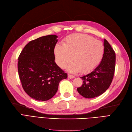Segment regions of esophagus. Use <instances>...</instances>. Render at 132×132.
I'll return each mask as SVG.
<instances>
[{
	"instance_id": "esophagus-1",
	"label": "esophagus",
	"mask_w": 132,
	"mask_h": 132,
	"mask_svg": "<svg viewBox=\"0 0 132 132\" xmlns=\"http://www.w3.org/2000/svg\"><path fill=\"white\" fill-rule=\"evenodd\" d=\"M68 77L70 79H73L75 78V77L74 75H70V74H68Z\"/></svg>"
}]
</instances>
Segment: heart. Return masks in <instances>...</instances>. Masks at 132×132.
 I'll return each mask as SVG.
<instances>
[{
  "mask_svg": "<svg viewBox=\"0 0 132 132\" xmlns=\"http://www.w3.org/2000/svg\"><path fill=\"white\" fill-rule=\"evenodd\" d=\"M54 53L58 65L64 68L67 67L69 72L75 73H89L96 68L101 62L104 47L102 43L90 36L74 34L68 36L63 45H56Z\"/></svg>",
  "mask_w": 132,
  "mask_h": 132,
  "instance_id": "1",
  "label": "heart"
}]
</instances>
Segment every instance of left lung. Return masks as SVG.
Listing matches in <instances>:
<instances>
[{
	"instance_id": "left-lung-1",
	"label": "left lung",
	"mask_w": 132,
	"mask_h": 132,
	"mask_svg": "<svg viewBox=\"0 0 132 132\" xmlns=\"http://www.w3.org/2000/svg\"><path fill=\"white\" fill-rule=\"evenodd\" d=\"M104 53L100 64L91 73L80 77L83 80L77 88L82 96L87 98L97 97L108 89L112 81L116 65V54L106 39L103 42Z\"/></svg>"
}]
</instances>
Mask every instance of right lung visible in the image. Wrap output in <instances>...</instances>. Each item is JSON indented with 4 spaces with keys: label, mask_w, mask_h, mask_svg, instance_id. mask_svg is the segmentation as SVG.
<instances>
[{
    "label": "right lung",
    "mask_w": 132,
    "mask_h": 132,
    "mask_svg": "<svg viewBox=\"0 0 132 132\" xmlns=\"http://www.w3.org/2000/svg\"><path fill=\"white\" fill-rule=\"evenodd\" d=\"M57 37L50 35L31 41L18 58V73L23 89L38 101H47L53 97L59 82L68 77L54 62Z\"/></svg>",
    "instance_id": "right-lung-1"
}]
</instances>
